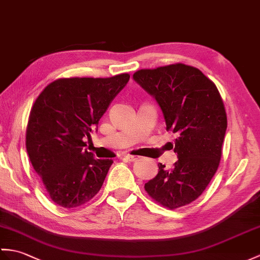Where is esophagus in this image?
I'll return each mask as SVG.
<instances>
[{
  "label": "esophagus",
  "instance_id": "34e87169",
  "mask_svg": "<svg viewBox=\"0 0 260 260\" xmlns=\"http://www.w3.org/2000/svg\"><path fill=\"white\" fill-rule=\"evenodd\" d=\"M125 158H127L129 161H134L138 158V156H134V155H131V154H126L125 155Z\"/></svg>",
  "mask_w": 260,
  "mask_h": 260
}]
</instances>
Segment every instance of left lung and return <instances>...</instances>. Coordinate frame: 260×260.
<instances>
[{"label": "left lung", "instance_id": "8db88e82", "mask_svg": "<svg viewBox=\"0 0 260 260\" xmlns=\"http://www.w3.org/2000/svg\"><path fill=\"white\" fill-rule=\"evenodd\" d=\"M133 78L157 102L166 131L177 135L178 160L171 170L159 162L145 190L165 207L185 206L202 195L218 168L227 128L224 103L215 84L192 66L141 70Z\"/></svg>", "mask_w": 260, "mask_h": 260}]
</instances>
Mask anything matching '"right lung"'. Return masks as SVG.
Returning a JSON list of instances; mask_svg holds the SVG:
<instances>
[{"mask_svg":"<svg viewBox=\"0 0 260 260\" xmlns=\"http://www.w3.org/2000/svg\"><path fill=\"white\" fill-rule=\"evenodd\" d=\"M129 81L128 74L108 78H61L36 99L26 129L29 160L52 201L74 208L98 194L113 164L87 152L84 138Z\"/></svg>","mask_w":260,"mask_h":260,"instance_id":"1","label":"right lung"}]
</instances>
